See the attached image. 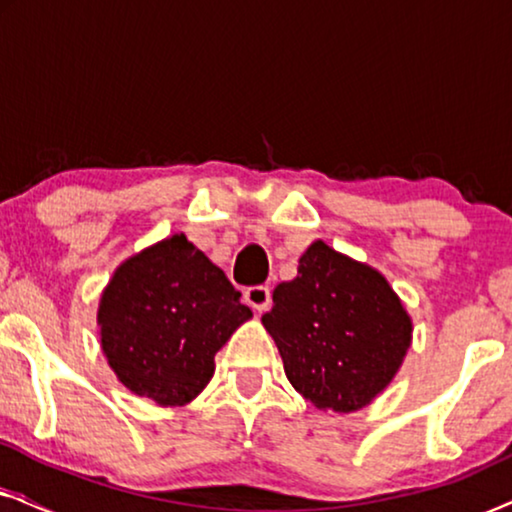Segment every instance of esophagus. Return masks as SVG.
Masks as SVG:
<instances>
[{"label":"esophagus","instance_id":"1","mask_svg":"<svg viewBox=\"0 0 512 512\" xmlns=\"http://www.w3.org/2000/svg\"><path fill=\"white\" fill-rule=\"evenodd\" d=\"M244 300H247V305H251L258 312L268 310V305H270V289L265 284L249 286V289H244Z\"/></svg>","mask_w":512,"mask_h":512}]
</instances>
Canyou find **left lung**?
I'll list each match as a JSON object with an SVG mask.
<instances>
[{
	"instance_id": "1",
	"label": "left lung",
	"mask_w": 512,
	"mask_h": 512,
	"mask_svg": "<svg viewBox=\"0 0 512 512\" xmlns=\"http://www.w3.org/2000/svg\"><path fill=\"white\" fill-rule=\"evenodd\" d=\"M263 326L284 373L321 410L354 412L391 382L410 347L412 324L380 272L314 242L298 277L272 293Z\"/></svg>"
}]
</instances>
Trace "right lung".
Wrapping results in <instances>:
<instances>
[{
	"mask_svg": "<svg viewBox=\"0 0 512 512\" xmlns=\"http://www.w3.org/2000/svg\"><path fill=\"white\" fill-rule=\"evenodd\" d=\"M249 317L223 270L174 235L114 272L97 321L125 387L158 405H184L212 380L214 354Z\"/></svg>",
	"mask_w": 512,
	"mask_h": 512,
	"instance_id": "1",
	"label": "right lung"
}]
</instances>
